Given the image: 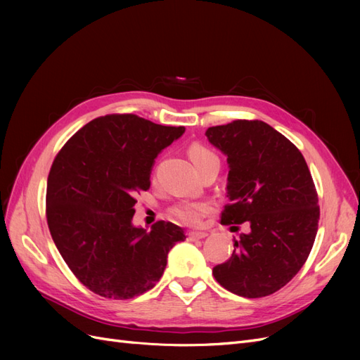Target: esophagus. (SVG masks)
Masks as SVG:
<instances>
[{"label":"esophagus","mask_w":360,"mask_h":360,"mask_svg":"<svg viewBox=\"0 0 360 360\" xmlns=\"http://www.w3.org/2000/svg\"><path fill=\"white\" fill-rule=\"evenodd\" d=\"M204 237H207L205 233H195V231L188 233L189 240H201V238H204Z\"/></svg>","instance_id":"esophagus-1"}]
</instances>
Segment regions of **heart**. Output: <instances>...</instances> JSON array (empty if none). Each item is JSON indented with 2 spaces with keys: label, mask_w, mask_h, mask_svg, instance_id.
Listing matches in <instances>:
<instances>
[{
  "label": "heart",
  "mask_w": 360,
  "mask_h": 360,
  "mask_svg": "<svg viewBox=\"0 0 360 360\" xmlns=\"http://www.w3.org/2000/svg\"><path fill=\"white\" fill-rule=\"evenodd\" d=\"M189 158L192 160V163L195 167L201 168L205 163H209L212 160H217V156L213 153L210 148H207L202 144L195 143L189 147L188 150ZM219 162V160H217ZM213 210V204L210 201H180L177 204H174L171 209H169V214L174 217V219L184 224V225H189V226H195L198 225L202 217L205 214H209Z\"/></svg>",
  "instance_id": "1"
}]
</instances>
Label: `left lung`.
<instances>
[{
  "instance_id": "left-lung-1",
  "label": "left lung",
  "mask_w": 360,
  "mask_h": 360,
  "mask_svg": "<svg viewBox=\"0 0 360 360\" xmlns=\"http://www.w3.org/2000/svg\"><path fill=\"white\" fill-rule=\"evenodd\" d=\"M210 143L228 156V202L222 225L246 233L234 238L230 259L213 267L237 296L274 294L297 275L319 230V195L307 160L290 139L259 120L209 127Z\"/></svg>"
}]
</instances>
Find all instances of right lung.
<instances>
[{"label":"right lung","instance_id":"right-lung-1","mask_svg":"<svg viewBox=\"0 0 360 360\" xmlns=\"http://www.w3.org/2000/svg\"><path fill=\"white\" fill-rule=\"evenodd\" d=\"M135 114L97 117L52 162L46 221L63 259L84 287L126 300L156 285L169 249L186 238L179 225L135 228V197L150 189L156 156L183 135Z\"/></svg>","mask_w":360,"mask_h":360}]
</instances>
